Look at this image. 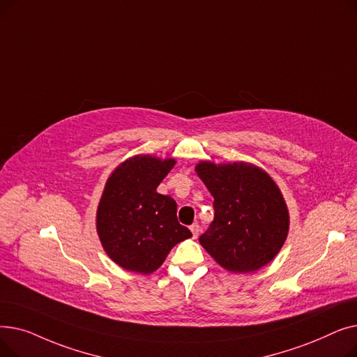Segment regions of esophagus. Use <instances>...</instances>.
Listing matches in <instances>:
<instances>
[{"mask_svg":"<svg viewBox=\"0 0 357 357\" xmlns=\"http://www.w3.org/2000/svg\"><path fill=\"white\" fill-rule=\"evenodd\" d=\"M190 230H191V233H192V237H194V238H197V237H198V234H199V230H201V229H199V226H198L197 222H194L192 226L190 227Z\"/></svg>","mask_w":357,"mask_h":357,"instance_id":"esophagus-1","label":"esophagus"}]
</instances>
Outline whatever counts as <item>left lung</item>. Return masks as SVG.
<instances>
[{
  "label": "left lung",
  "instance_id": "obj_1",
  "mask_svg": "<svg viewBox=\"0 0 357 357\" xmlns=\"http://www.w3.org/2000/svg\"><path fill=\"white\" fill-rule=\"evenodd\" d=\"M195 172L214 197V221L199 236L201 246L233 273L266 266L282 249L289 211L276 182L248 162L201 160Z\"/></svg>",
  "mask_w": 357,
  "mask_h": 357
}]
</instances>
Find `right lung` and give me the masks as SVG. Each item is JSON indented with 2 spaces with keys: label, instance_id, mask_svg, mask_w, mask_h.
Listing matches in <instances>:
<instances>
[{
  "label": "right lung",
  "instance_id": "obj_1",
  "mask_svg": "<svg viewBox=\"0 0 357 357\" xmlns=\"http://www.w3.org/2000/svg\"><path fill=\"white\" fill-rule=\"evenodd\" d=\"M174 158L136 155L108 176L97 208V233L108 257L126 271H158L178 243L192 237L176 217V202L156 191Z\"/></svg>",
  "mask_w": 357,
  "mask_h": 357
}]
</instances>
